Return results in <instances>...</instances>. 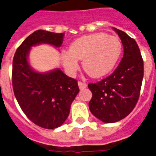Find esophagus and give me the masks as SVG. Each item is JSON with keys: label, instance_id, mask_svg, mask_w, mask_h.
Segmentation results:
<instances>
[{"label": "esophagus", "instance_id": "34e87169", "mask_svg": "<svg viewBox=\"0 0 156 156\" xmlns=\"http://www.w3.org/2000/svg\"><path fill=\"white\" fill-rule=\"evenodd\" d=\"M78 87H79L80 90H82V89H85L86 86H87V84H86V83L82 82H78Z\"/></svg>", "mask_w": 156, "mask_h": 156}]
</instances>
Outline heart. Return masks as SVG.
I'll list each match as a JSON object with an SVG mask.
<instances>
[{"label": "heart", "mask_w": 156, "mask_h": 156, "mask_svg": "<svg viewBox=\"0 0 156 156\" xmlns=\"http://www.w3.org/2000/svg\"><path fill=\"white\" fill-rule=\"evenodd\" d=\"M121 43L116 36L105 33L84 36L74 40L68 51L62 54V60L66 72L75 74L79 67L78 60L92 78H98L110 72L121 53Z\"/></svg>", "instance_id": "1"}]
</instances>
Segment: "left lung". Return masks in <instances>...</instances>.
<instances>
[{"label": "left lung", "mask_w": 156, "mask_h": 156, "mask_svg": "<svg viewBox=\"0 0 156 156\" xmlns=\"http://www.w3.org/2000/svg\"><path fill=\"white\" fill-rule=\"evenodd\" d=\"M124 46V55L112 74L96 83H90L92 98L90 112L105 123L122 120L135 108L140 94L144 61L134 39L125 31L113 28Z\"/></svg>", "instance_id": "8db88e82"}]
</instances>
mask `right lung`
Masks as SVG:
<instances>
[{
  "mask_svg": "<svg viewBox=\"0 0 156 156\" xmlns=\"http://www.w3.org/2000/svg\"><path fill=\"white\" fill-rule=\"evenodd\" d=\"M63 36V33L44 30L34 31L20 45L12 61V88L18 104L31 122L44 129H54L65 122L79 92L78 81L59 69L48 73L35 71L27 56L31 47L37 44L59 48Z\"/></svg>",
  "mask_w": 156,
  "mask_h": 156,
  "instance_id": "1",
  "label": "right lung"
}]
</instances>
